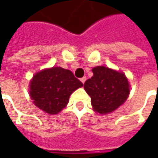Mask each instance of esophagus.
<instances>
[{"mask_svg": "<svg viewBox=\"0 0 158 158\" xmlns=\"http://www.w3.org/2000/svg\"><path fill=\"white\" fill-rule=\"evenodd\" d=\"M85 80H86V77H85V76H84L83 78H81V79H80V81H81V82H82L83 84H85Z\"/></svg>", "mask_w": 158, "mask_h": 158, "instance_id": "34e87169", "label": "esophagus"}]
</instances>
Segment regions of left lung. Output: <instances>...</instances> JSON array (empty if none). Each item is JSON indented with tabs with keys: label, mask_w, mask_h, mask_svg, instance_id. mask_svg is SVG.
<instances>
[{
	"label": "left lung",
	"mask_w": 158,
	"mask_h": 158,
	"mask_svg": "<svg viewBox=\"0 0 158 158\" xmlns=\"http://www.w3.org/2000/svg\"><path fill=\"white\" fill-rule=\"evenodd\" d=\"M92 72L93 76L86 80L84 88L90 96L94 109L102 114L116 110L129 94L125 75L105 67H96Z\"/></svg>",
	"instance_id": "1"
}]
</instances>
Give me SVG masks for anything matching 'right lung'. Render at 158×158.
I'll list each match as a JSON object with an SVG mask.
<instances>
[{
    "label": "right lung",
    "mask_w": 158,
    "mask_h": 158,
    "mask_svg": "<svg viewBox=\"0 0 158 158\" xmlns=\"http://www.w3.org/2000/svg\"><path fill=\"white\" fill-rule=\"evenodd\" d=\"M70 70L54 67L36 73L30 82V96L35 106L49 114H56L69 103V96L82 87Z\"/></svg>",
    "instance_id": "right-lung-1"
}]
</instances>
